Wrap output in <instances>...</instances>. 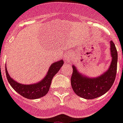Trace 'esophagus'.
<instances>
[{
	"label": "esophagus",
	"mask_w": 123,
	"mask_h": 123,
	"mask_svg": "<svg viewBox=\"0 0 123 123\" xmlns=\"http://www.w3.org/2000/svg\"><path fill=\"white\" fill-rule=\"evenodd\" d=\"M64 59H65V61L66 62H70L71 60V56L69 54H67L65 56H64Z\"/></svg>",
	"instance_id": "esophagus-1"
}]
</instances>
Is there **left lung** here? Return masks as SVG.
Segmentation results:
<instances>
[{"label": "left lung", "mask_w": 123, "mask_h": 123, "mask_svg": "<svg viewBox=\"0 0 123 123\" xmlns=\"http://www.w3.org/2000/svg\"><path fill=\"white\" fill-rule=\"evenodd\" d=\"M110 47L111 62L108 70L100 76L89 78L80 73L75 66H72L71 85L75 94L78 96L86 99H94L105 94L111 88L116 78L117 53L113 41L110 42Z\"/></svg>", "instance_id": "left-lung-1"}]
</instances>
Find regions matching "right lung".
<instances>
[{
    "label": "right lung",
    "instance_id": "obj_1",
    "mask_svg": "<svg viewBox=\"0 0 123 123\" xmlns=\"http://www.w3.org/2000/svg\"><path fill=\"white\" fill-rule=\"evenodd\" d=\"M63 63V61L61 60L51 64L43 79L36 83L24 85L17 82L10 76L7 67H6V76L10 86L21 96L30 99H38L46 95L49 92L53 76L59 72Z\"/></svg>",
    "mask_w": 123,
    "mask_h": 123
}]
</instances>
